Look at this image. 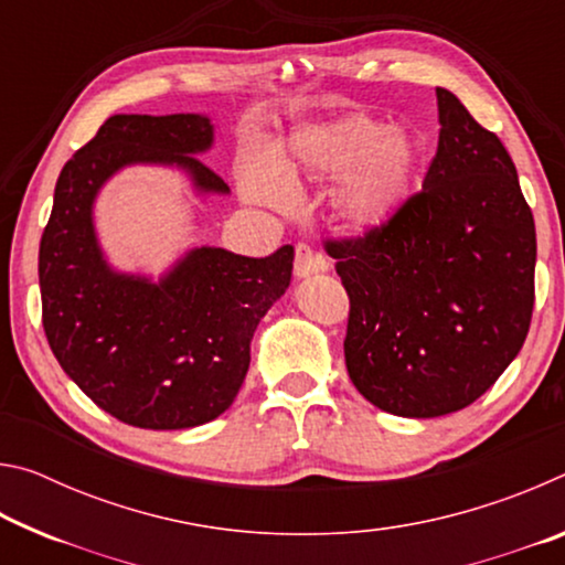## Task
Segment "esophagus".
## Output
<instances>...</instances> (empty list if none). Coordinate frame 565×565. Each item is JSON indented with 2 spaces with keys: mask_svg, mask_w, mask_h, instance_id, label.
Returning <instances> with one entry per match:
<instances>
[{
  "mask_svg": "<svg viewBox=\"0 0 565 565\" xmlns=\"http://www.w3.org/2000/svg\"><path fill=\"white\" fill-rule=\"evenodd\" d=\"M329 269V262L327 256L313 252L309 244H296V256H294V274L299 276V279H306V276L311 274H319V271H327Z\"/></svg>",
  "mask_w": 565,
  "mask_h": 565,
  "instance_id": "1",
  "label": "esophagus"
}]
</instances>
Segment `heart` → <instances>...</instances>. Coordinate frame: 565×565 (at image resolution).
I'll list each match as a JSON object with an SVG mask.
<instances>
[{
    "mask_svg": "<svg viewBox=\"0 0 565 565\" xmlns=\"http://www.w3.org/2000/svg\"><path fill=\"white\" fill-rule=\"evenodd\" d=\"M418 167L414 137L401 127H381L366 114H347L294 139L291 161L276 167L266 157H252L244 189L256 202L281 204L284 177L341 179L337 212L351 232L366 234L386 226L408 196Z\"/></svg>",
    "mask_w": 565,
    "mask_h": 565,
    "instance_id": "b5f03b06",
    "label": "heart"
}]
</instances>
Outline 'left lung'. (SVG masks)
<instances>
[{"mask_svg":"<svg viewBox=\"0 0 565 565\" xmlns=\"http://www.w3.org/2000/svg\"><path fill=\"white\" fill-rule=\"evenodd\" d=\"M436 99L424 189L376 232L323 242L351 303L353 386L406 418L483 396L519 356L535 299V224L509 151L456 94Z\"/></svg>","mask_w":565,"mask_h":565,"instance_id":"1","label":"left lung"}]
</instances>
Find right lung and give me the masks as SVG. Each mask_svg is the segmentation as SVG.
Returning <instances> with one entry per match:
<instances>
[{
	"label": "right lung",
	"mask_w": 565,
	"mask_h": 565,
	"mask_svg": "<svg viewBox=\"0 0 565 565\" xmlns=\"http://www.w3.org/2000/svg\"><path fill=\"white\" fill-rule=\"evenodd\" d=\"M212 145L202 114H114L56 179L40 244L46 341L94 404L137 428L177 431L222 416L244 384L256 327L291 281L289 244L264 259L194 248L159 284L104 259L92 222L104 181L131 164H167L202 194H228L196 157Z\"/></svg>",
	"instance_id": "right-lung-1"
}]
</instances>
